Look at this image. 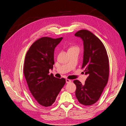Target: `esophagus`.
Returning <instances> with one entry per match:
<instances>
[{"label":"esophagus","mask_w":126,"mask_h":126,"mask_svg":"<svg viewBox=\"0 0 126 126\" xmlns=\"http://www.w3.org/2000/svg\"><path fill=\"white\" fill-rule=\"evenodd\" d=\"M66 82L67 83H70V82H71V80H69V79H66Z\"/></svg>","instance_id":"1"}]
</instances>
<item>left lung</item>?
I'll use <instances>...</instances> for the list:
<instances>
[{
    "instance_id": "8db88e82",
    "label": "left lung",
    "mask_w": 126,
    "mask_h": 126,
    "mask_svg": "<svg viewBox=\"0 0 126 126\" xmlns=\"http://www.w3.org/2000/svg\"><path fill=\"white\" fill-rule=\"evenodd\" d=\"M80 38L83 44L82 69L88 77L84 84L78 80L76 97L83 105L94 104L99 99L109 77V60L104 44L96 36L87 30H81L75 34Z\"/></svg>"
}]
</instances>
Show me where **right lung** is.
Here are the masks:
<instances>
[{"label":"right lung","mask_w":126,"mask_h":126,"mask_svg":"<svg viewBox=\"0 0 126 126\" xmlns=\"http://www.w3.org/2000/svg\"><path fill=\"white\" fill-rule=\"evenodd\" d=\"M63 38H41L30 46L25 57L24 74L29 90L38 104L46 107L55 102L66 83L65 79L49 75L55 63V48Z\"/></svg>","instance_id":"right-lung-1"}]
</instances>
